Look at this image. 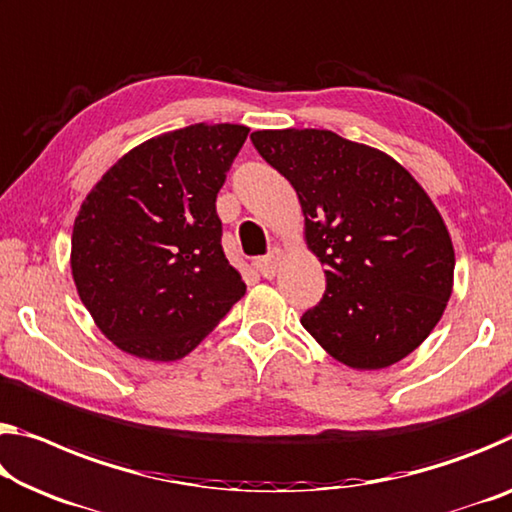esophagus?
Here are the masks:
<instances>
[{"instance_id": "obj_1", "label": "esophagus", "mask_w": 512, "mask_h": 512, "mask_svg": "<svg viewBox=\"0 0 512 512\" xmlns=\"http://www.w3.org/2000/svg\"><path fill=\"white\" fill-rule=\"evenodd\" d=\"M280 257H282L280 250H273L271 255L255 259V269H257V273L262 275V278H266V280L275 278V273H278V266H280Z\"/></svg>"}]
</instances>
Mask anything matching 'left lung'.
Here are the masks:
<instances>
[{"instance_id":"8db88e82","label":"left lung","mask_w":512,"mask_h":512,"mask_svg":"<svg viewBox=\"0 0 512 512\" xmlns=\"http://www.w3.org/2000/svg\"><path fill=\"white\" fill-rule=\"evenodd\" d=\"M257 152L296 189L326 294L303 328L351 369H385L431 335L453 289L440 212L399 161L328 129H259Z\"/></svg>"}]
</instances>
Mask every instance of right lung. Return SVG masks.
<instances>
[{
  "instance_id": "1",
  "label": "right lung",
  "mask_w": 512,
  "mask_h": 512,
  "mask_svg": "<svg viewBox=\"0 0 512 512\" xmlns=\"http://www.w3.org/2000/svg\"><path fill=\"white\" fill-rule=\"evenodd\" d=\"M250 129L189 125L136 145L81 202L70 266L95 326L120 351L189 355L246 282L227 262L216 196Z\"/></svg>"
}]
</instances>
